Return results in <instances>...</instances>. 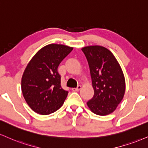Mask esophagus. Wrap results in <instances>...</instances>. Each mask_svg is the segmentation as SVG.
<instances>
[{"label":"esophagus","instance_id":"34e87169","mask_svg":"<svg viewBox=\"0 0 148 148\" xmlns=\"http://www.w3.org/2000/svg\"><path fill=\"white\" fill-rule=\"evenodd\" d=\"M81 85H78L77 87H76V88H72V91H74V92H76V91H79L80 90H81Z\"/></svg>","mask_w":148,"mask_h":148}]
</instances>
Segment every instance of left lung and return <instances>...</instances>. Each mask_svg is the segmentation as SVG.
I'll use <instances>...</instances> for the list:
<instances>
[{"mask_svg":"<svg viewBox=\"0 0 148 148\" xmlns=\"http://www.w3.org/2000/svg\"><path fill=\"white\" fill-rule=\"evenodd\" d=\"M90 67L93 97L87 102L92 112L106 116L112 113L122 101L125 90L123 73L114 56L102 46L82 48Z\"/></svg>","mask_w":148,"mask_h":148,"instance_id":"1","label":"left lung"}]
</instances>
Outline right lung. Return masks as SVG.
<instances>
[{"label":"right lung","mask_w":148,"mask_h":148,"mask_svg":"<svg viewBox=\"0 0 148 148\" xmlns=\"http://www.w3.org/2000/svg\"><path fill=\"white\" fill-rule=\"evenodd\" d=\"M73 48L49 44L40 49L27 65L21 80V89L27 103L35 112L50 114L58 110L68 91L60 85L58 67Z\"/></svg>","instance_id":"obj_1"}]
</instances>
